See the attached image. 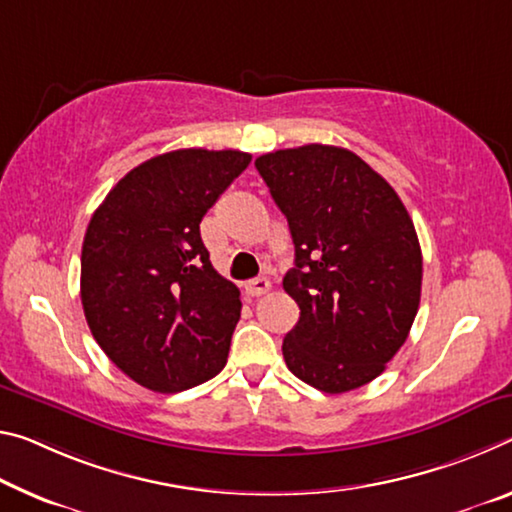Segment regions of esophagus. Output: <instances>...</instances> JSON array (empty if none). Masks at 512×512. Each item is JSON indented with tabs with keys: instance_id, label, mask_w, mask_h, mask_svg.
I'll list each match as a JSON object with an SVG mask.
<instances>
[{
	"instance_id": "34e87169",
	"label": "esophagus",
	"mask_w": 512,
	"mask_h": 512,
	"mask_svg": "<svg viewBox=\"0 0 512 512\" xmlns=\"http://www.w3.org/2000/svg\"><path fill=\"white\" fill-rule=\"evenodd\" d=\"M269 289H271L269 278H253V280L246 282V294L248 296H262Z\"/></svg>"
}]
</instances>
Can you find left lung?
Masks as SVG:
<instances>
[{
	"label": "left lung",
	"instance_id": "left-lung-1",
	"mask_svg": "<svg viewBox=\"0 0 512 512\" xmlns=\"http://www.w3.org/2000/svg\"><path fill=\"white\" fill-rule=\"evenodd\" d=\"M287 216L296 266L282 287L298 323L289 371L326 394L371 383L408 339L421 298V248L396 191L358 154L310 143L255 159Z\"/></svg>",
	"mask_w": 512,
	"mask_h": 512
}]
</instances>
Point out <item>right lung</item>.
Masks as SVG:
<instances>
[{
	"mask_svg": "<svg viewBox=\"0 0 512 512\" xmlns=\"http://www.w3.org/2000/svg\"><path fill=\"white\" fill-rule=\"evenodd\" d=\"M239 150H173L129 170L88 223L81 305L95 342L134 383L175 394L225 367L239 289L200 221L250 164Z\"/></svg>",
	"mask_w": 512,
	"mask_h": 512,
	"instance_id": "add662e5",
	"label": "right lung"
}]
</instances>
